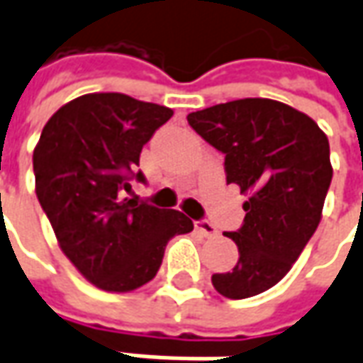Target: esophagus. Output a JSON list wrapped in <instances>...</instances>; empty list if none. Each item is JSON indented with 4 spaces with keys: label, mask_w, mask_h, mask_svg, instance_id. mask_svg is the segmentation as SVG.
<instances>
[{
    "label": "esophagus",
    "mask_w": 363,
    "mask_h": 363,
    "mask_svg": "<svg viewBox=\"0 0 363 363\" xmlns=\"http://www.w3.org/2000/svg\"><path fill=\"white\" fill-rule=\"evenodd\" d=\"M196 231L203 233V235L208 237V239H213V237H217V235H219L217 227H215L211 220H196Z\"/></svg>",
    "instance_id": "34e87169"
}]
</instances>
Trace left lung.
<instances>
[{"mask_svg":"<svg viewBox=\"0 0 363 363\" xmlns=\"http://www.w3.org/2000/svg\"><path fill=\"white\" fill-rule=\"evenodd\" d=\"M189 124L225 155L227 182L239 184L245 220L227 237L239 261L215 273L229 299L267 291L294 267L318 229L330 189V143L307 114L269 98H243L191 112Z\"/></svg>","mask_w":363,"mask_h":363,"instance_id":"1","label":"left lung"}]
</instances>
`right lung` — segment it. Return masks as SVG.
Segmentation results:
<instances>
[{
    "label": "right lung",
    "instance_id": "right-lung-1",
    "mask_svg": "<svg viewBox=\"0 0 363 363\" xmlns=\"http://www.w3.org/2000/svg\"><path fill=\"white\" fill-rule=\"evenodd\" d=\"M172 110L118 92L84 94L57 110L33 148L38 201L60 249L98 289L126 294L160 269L167 243L193 231L181 211L126 199L143 146Z\"/></svg>",
    "mask_w": 363,
    "mask_h": 363
}]
</instances>
